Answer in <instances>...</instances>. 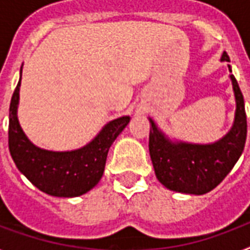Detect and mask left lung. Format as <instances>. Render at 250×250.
Wrapping results in <instances>:
<instances>
[{"label": "left lung", "mask_w": 250, "mask_h": 250, "mask_svg": "<svg viewBox=\"0 0 250 250\" xmlns=\"http://www.w3.org/2000/svg\"><path fill=\"white\" fill-rule=\"evenodd\" d=\"M221 61H230L227 52ZM229 72L232 73L230 65ZM236 112L230 130L213 144L172 141L160 130L152 118L149 133V153L156 177L164 187L185 194H205L217 187L230 172L241 156L247 141V114L244 97L233 74Z\"/></svg>", "instance_id": "obj_1"}]
</instances>
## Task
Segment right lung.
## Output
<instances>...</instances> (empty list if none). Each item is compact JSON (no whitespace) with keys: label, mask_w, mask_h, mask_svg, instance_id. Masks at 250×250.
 <instances>
[{"label":"right lung","mask_w":250,"mask_h":250,"mask_svg":"<svg viewBox=\"0 0 250 250\" xmlns=\"http://www.w3.org/2000/svg\"><path fill=\"white\" fill-rule=\"evenodd\" d=\"M20 86L21 77L9 107V150L18 170L41 192L54 197H78L89 192L103 177L109 147L130 117L123 116L107 123L90 143L76 150L41 149L26 137L18 123Z\"/></svg>","instance_id":"add662e5"}]
</instances>
